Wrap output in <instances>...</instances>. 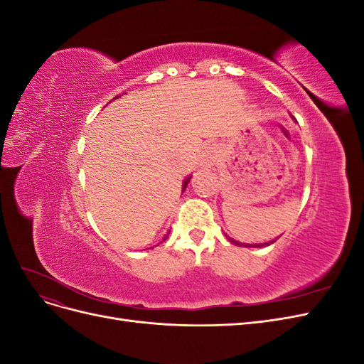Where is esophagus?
I'll return each mask as SVG.
<instances>
[{"instance_id":"34e87169","label":"esophagus","mask_w":364,"mask_h":364,"mask_svg":"<svg viewBox=\"0 0 364 364\" xmlns=\"http://www.w3.org/2000/svg\"><path fill=\"white\" fill-rule=\"evenodd\" d=\"M215 155H217V151H215V147H214V146H206V147H203V150L200 151V155H199L200 164L205 165V167H211V165H213L214 161H215Z\"/></svg>"}]
</instances>
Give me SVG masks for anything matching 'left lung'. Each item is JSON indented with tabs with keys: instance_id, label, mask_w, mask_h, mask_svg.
Masks as SVG:
<instances>
[{
	"instance_id": "1",
	"label": "left lung",
	"mask_w": 364,
	"mask_h": 364,
	"mask_svg": "<svg viewBox=\"0 0 364 364\" xmlns=\"http://www.w3.org/2000/svg\"><path fill=\"white\" fill-rule=\"evenodd\" d=\"M293 118V117H291ZM225 237L230 241V243L232 245H235V246H238V247H255V249H259V247H267V246H270V245H273L274 241H277L278 238H274V240H270V241H266V243H241V241H238V240H234L232 237H229L226 232H225Z\"/></svg>"
}]
</instances>
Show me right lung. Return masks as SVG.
Segmentation results:
<instances>
[{
  "mask_svg": "<svg viewBox=\"0 0 364 364\" xmlns=\"http://www.w3.org/2000/svg\"><path fill=\"white\" fill-rule=\"evenodd\" d=\"M117 97H119V95H117ZM190 179H191V174L188 176V178H185V181H183V183H182V191H185V188H186V185H188ZM168 235H170V230H168V232H167V234H165V235L162 237V241H165V240H167V238H168ZM162 241H159V243H162ZM159 243H158V245H159ZM158 245H155V246H158ZM155 246H151V247H155ZM151 247H149V249H151Z\"/></svg>",
  "mask_w": 364,
  "mask_h": 364,
  "instance_id": "1",
  "label": "right lung"
}]
</instances>
